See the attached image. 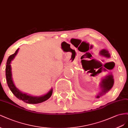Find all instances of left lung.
<instances>
[{
  "label": "left lung",
  "mask_w": 128,
  "mask_h": 128,
  "mask_svg": "<svg viewBox=\"0 0 128 128\" xmlns=\"http://www.w3.org/2000/svg\"><path fill=\"white\" fill-rule=\"evenodd\" d=\"M100 54L101 56L107 58H109L110 57V54L109 53L108 51L105 49H102L100 52ZM101 68H99L96 72H101ZM114 84V79L113 77V75L112 72H110L108 74L104 76V77L101 79V82L99 84L100 85V91L96 95V98H100L101 96H103L104 95L106 94L110 90L112 87H113Z\"/></svg>",
  "instance_id": "obj_1"
}]
</instances>
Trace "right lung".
Wrapping results in <instances>:
<instances>
[{
    "label": "right lung",
    "mask_w": 128,
    "mask_h": 128,
    "mask_svg": "<svg viewBox=\"0 0 128 128\" xmlns=\"http://www.w3.org/2000/svg\"><path fill=\"white\" fill-rule=\"evenodd\" d=\"M19 50V48H18L16 50L15 53L10 56L7 60L6 67V77L7 85H8L10 90H11V92L13 93L14 96L18 98H19V100L24 101V102L30 104H37L43 102L49 99L51 96H52V88H51L48 93L44 94L43 96H32L30 94L22 92L14 85L12 79V68L10 64H11V62L14 60V58L16 56Z\"/></svg>",
    "instance_id": "add662e5"
}]
</instances>
